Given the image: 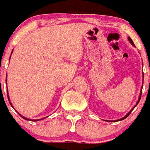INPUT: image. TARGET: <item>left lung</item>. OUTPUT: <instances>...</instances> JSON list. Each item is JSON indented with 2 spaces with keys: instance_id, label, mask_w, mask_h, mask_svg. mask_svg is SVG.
Masks as SVG:
<instances>
[{
  "instance_id": "8db88e82",
  "label": "left lung",
  "mask_w": 150,
  "mask_h": 150,
  "mask_svg": "<svg viewBox=\"0 0 150 150\" xmlns=\"http://www.w3.org/2000/svg\"><path fill=\"white\" fill-rule=\"evenodd\" d=\"M128 40L130 41V43H132V45H133L134 46H134V43H133V41H132V40L131 39V38H129V37H128ZM143 74H144V72H143ZM143 81H144V79H143ZM142 88H143V86H142ZM141 94H142V88H141V91H140V96H139V98H138V100H137V104H136V105L134 106V107H133V108H132V110H131L129 111V112H128V113H127L126 115H125V116H124V117L123 118H122V119H120V120H116V121H121V120H125V118H127L128 117V116H129L130 115V113H131V112H132V110H133L134 109V107H136V106L137 105V104H138V103H139V101H140V98H141ZM111 122H114V121H111Z\"/></svg>"
}]
</instances>
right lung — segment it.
Wrapping results in <instances>:
<instances>
[{
	"instance_id": "obj_1",
	"label": "right lung",
	"mask_w": 150,
	"mask_h": 150,
	"mask_svg": "<svg viewBox=\"0 0 150 150\" xmlns=\"http://www.w3.org/2000/svg\"><path fill=\"white\" fill-rule=\"evenodd\" d=\"M12 52H13V51H12ZM12 54V53H11ZM6 91H8V90H6ZM7 97H8V100H10V98H9V95H7ZM10 105L12 106V107H13V105H12V104H11V102H10ZM18 114H19V113H18ZM20 115V114H19ZM21 116H22V118H23V119H25V120H30V121H38V120H43V119H44V118H43V119H40V120H29V119H27V118H25V117H24V116H22V115H20Z\"/></svg>"
}]
</instances>
